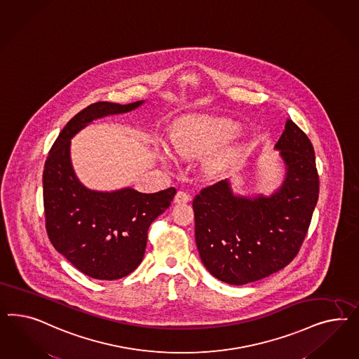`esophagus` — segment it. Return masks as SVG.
<instances>
[{"label":"esophagus","mask_w":359,"mask_h":359,"mask_svg":"<svg viewBox=\"0 0 359 359\" xmlns=\"http://www.w3.org/2000/svg\"><path fill=\"white\" fill-rule=\"evenodd\" d=\"M191 200V196L188 195V194H185L183 191H179L176 195H175L174 201L175 203H177V204H185V203H188Z\"/></svg>","instance_id":"34e87169"}]
</instances>
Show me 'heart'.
Segmentation results:
<instances>
[{"label": "heart", "mask_w": 359, "mask_h": 359, "mask_svg": "<svg viewBox=\"0 0 359 359\" xmlns=\"http://www.w3.org/2000/svg\"><path fill=\"white\" fill-rule=\"evenodd\" d=\"M238 130V125L228 118L188 117L175 128L171 140L175 151L179 155L198 158L230 141ZM225 163L226 156L218 155L209 162V167L212 170H221Z\"/></svg>", "instance_id": "obj_1"}]
</instances>
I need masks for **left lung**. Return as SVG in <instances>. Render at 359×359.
Returning <instances> with one entry per match:
<instances>
[{"instance_id": "1", "label": "left lung", "mask_w": 359, "mask_h": 359, "mask_svg": "<svg viewBox=\"0 0 359 359\" xmlns=\"http://www.w3.org/2000/svg\"><path fill=\"white\" fill-rule=\"evenodd\" d=\"M285 164L271 196L233 194L229 180L205 187L194 200L196 246L221 282L242 285L284 269L300 250L318 200L315 150L292 120L276 142Z\"/></svg>"}]
</instances>
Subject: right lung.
Segmentation results:
<instances>
[{
    "label": "right lung",
    "instance_id": "right-lung-1",
    "mask_svg": "<svg viewBox=\"0 0 359 359\" xmlns=\"http://www.w3.org/2000/svg\"><path fill=\"white\" fill-rule=\"evenodd\" d=\"M98 101L69 121L54 142L43 170V204L48 238L79 271L98 280H116L134 271L144 255L147 230L171 205L174 187L156 194L133 188L90 191L74 172L71 138L88 123L138 108Z\"/></svg>",
    "mask_w": 359,
    "mask_h": 359
}]
</instances>
